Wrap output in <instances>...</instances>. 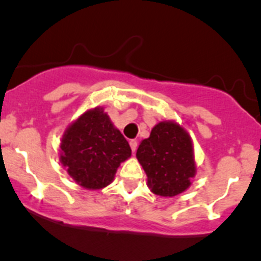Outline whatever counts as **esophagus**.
<instances>
[{"mask_svg":"<svg viewBox=\"0 0 261 261\" xmlns=\"http://www.w3.org/2000/svg\"><path fill=\"white\" fill-rule=\"evenodd\" d=\"M130 144V148H132V152H136L137 150V147H138V143H137V141H134V139H132V141L129 142Z\"/></svg>","mask_w":261,"mask_h":261,"instance_id":"obj_1","label":"esophagus"}]
</instances>
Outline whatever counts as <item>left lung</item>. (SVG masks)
<instances>
[{
	"mask_svg": "<svg viewBox=\"0 0 261 261\" xmlns=\"http://www.w3.org/2000/svg\"><path fill=\"white\" fill-rule=\"evenodd\" d=\"M136 155L146 172L149 190L162 197L185 192L197 171L191 136L174 120L155 124Z\"/></svg>",
	"mask_w": 261,
	"mask_h": 261,
	"instance_id": "left-lung-1",
	"label": "left lung"
}]
</instances>
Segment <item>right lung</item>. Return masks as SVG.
Segmentation results:
<instances>
[{
	"mask_svg": "<svg viewBox=\"0 0 261 261\" xmlns=\"http://www.w3.org/2000/svg\"><path fill=\"white\" fill-rule=\"evenodd\" d=\"M127 139L100 107L88 109L66 128L60 162L69 176L87 190L111 185L120 163L130 157Z\"/></svg>",
	"mask_w": 261,
	"mask_h": 261,
	"instance_id": "obj_1",
	"label": "right lung"
}]
</instances>
